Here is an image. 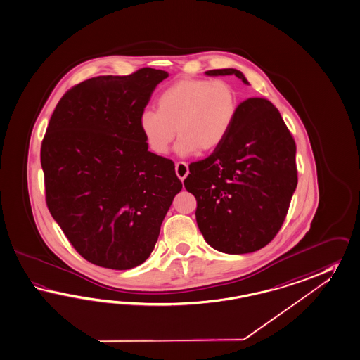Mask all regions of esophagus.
<instances>
[{
    "label": "esophagus",
    "mask_w": 360,
    "mask_h": 360,
    "mask_svg": "<svg viewBox=\"0 0 360 360\" xmlns=\"http://www.w3.org/2000/svg\"><path fill=\"white\" fill-rule=\"evenodd\" d=\"M175 169L176 175H177V177H179L181 181H183L185 177L188 176V174H189V168H188V165H186L185 162H177V163H176Z\"/></svg>",
    "instance_id": "esophagus-1"
}]
</instances>
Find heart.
<instances>
[{"label": "heart", "mask_w": 360, "mask_h": 360, "mask_svg": "<svg viewBox=\"0 0 360 360\" xmlns=\"http://www.w3.org/2000/svg\"><path fill=\"white\" fill-rule=\"evenodd\" d=\"M155 107L157 111L139 115V131L148 148L165 155L177 134V153L192 155L221 146L236 120L239 101L227 81L188 77L162 90Z\"/></svg>", "instance_id": "1"}]
</instances>
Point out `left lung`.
Wrapping results in <instances>:
<instances>
[{
  "mask_svg": "<svg viewBox=\"0 0 360 360\" xmlns=\"http://www.w3.org/2000/svg\"><path fill=\"white\" fill-rule=\"evenodd\" d=\"M207 75L235 74L214 69ZM296 145L277 108L264 98L239 104L227 139L189 166L185 189L197 201L195 221L212 248L243 255L264 248L286 218L297 185Z\"/></svg>",
  "mask_w": 360,
  "mask_h": 360,
  "instance_id": "1",
  "label": "left lung"
}]
</instances>
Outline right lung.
Masks as SVG:
<instances>
[{"instance_id":"add662e5","label":"right lung","mask_w":360,"mask_h":360,"mask_svg":"<svg viewBox=\"0 0 360 360\" xmlns=\"http://www.w3.org/2000/svg\"><path fill=\"white\" fill-rule=\"evenodd\" d=\"M168 77L142 68L73 86L57 103L40 148L48 210L84 259L127 270L148 259L183 188L171 159L150 153L141 112Z\"/></svg>"}]
</instances>
